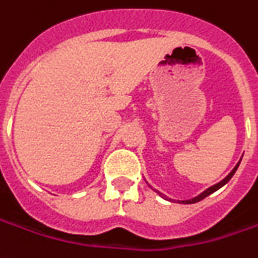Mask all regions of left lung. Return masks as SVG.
<instances>
[{
	"label": "left lung",
	"instance_id": "left-lung-1",
	"mask_svg": "<svg viewBox=\"0 0 258 258\" xmlns=\"http://www.w3.org/2000/svg\"><path fill=\"white\" fill-rule=\"evenodd\" d=\"M239 164H240V162H239ZM239 164H237V165H236V166H234V168H233L232 172L229 173V175H227V176H226L225 179L222 180V182H219V183H216V185H213V186H210V188H209V189H206V190H205L203 194H201V195H199V196H196V198H194V199H190V201H182V203H196V202H199V201H202V199H205L206 196H209L210 194H213V192H216L217 189L222 188V186H223L225 183H227L229 180L232 179V176H233V175H234V172H236V169H237V166H239Z\"/></svg>",
	"mask_w": 258,
	"mask_h": 258
}]
</instances>
